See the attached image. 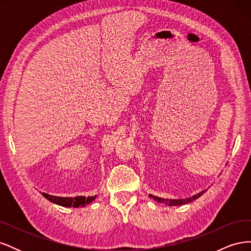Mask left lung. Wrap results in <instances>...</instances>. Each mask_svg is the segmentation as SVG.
I'll return each mask as SVG.
<instances>
[{"mask_svg": "<svg viewBox=\"0 0 251 251\" xmlns=\"http://www.w3.org/2000/svg\"><path fill=\"white\" fill-rule=\"evenodd\" d=\"M205 192H206V189H205V191H202L199 194L194 195L193 197H188V198H185V199H163V198H160V197H156V196H153V195H149V196H150V198H153L158 203L169 205V206H178V205H184V204H187V203H191L192 201L200 198V197Z\"/></svg>", "mask_w": 251, "mask_h": 251, "instance_id": "1", "label": "left lung"}]
</instances>
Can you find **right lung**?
Wrapping results in <instances>:
<instances>
[{
    "instance_id": "obj_1",
    "label": "right lung",
    "mask_w": 251,
    "mask_h": 251,
    "mask_svg": "<svg viewBox=\"0 0 251 251\" xmlns=\"http://www.w3.org/2000/svg\"><path fill=\"white\" fill-rule=\"evenodd\" d=\"M42 195L49 200L50 202L60 205V206L64 207H83L86 206L87 204H90L93 202L96 198V196H76V197H57V196H52L46 193H42Z\"/></svg>"
}]
</instances>
